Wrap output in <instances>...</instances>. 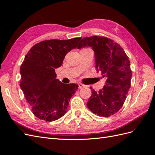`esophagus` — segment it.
I'll return each instance as SVG.
<instances>
[{"instance_id": "obj_1", "label": "esophagus", "mask_w": 155, "mask_h": 155, "mask_svg": "<svg viewBox=\"0 0 155 155\" xmlns=\"http://www.w3.org/2000/svg\"><path fill=\"white\" fill-rule=\"evenodd\" d=\"M78 85H79V88H80V89L84 88V87H85V85H84V84H81V83H80V84H78Z\"/></svg>"}]
</instances>
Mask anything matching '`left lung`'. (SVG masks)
I'll list each match as a JSON object with an SVG mask.
<instances>
[{"label": "left lung", "instance_id": "obj_1", "mask_svg": "<svg viewBox=\"0 0 155 155\" xmlns=\"http://www.w3.org/2000/svg\"><path fill=\"white\" fill-rule=\"evenodd\" d=\"M91 47L95 52L96 69L107 78L103 89H91L87 103L95 114L109 117L123 106L131 87L132 73L129 58L121 46L114 41L101 36L84 37L78 48Z\"/></svg>", "mask_w": 155, "mask_h": 155}]
</instances>
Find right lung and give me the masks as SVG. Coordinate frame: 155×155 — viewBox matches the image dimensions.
<instances>
[{
	"label": "right lung",
	"instance_id": "right-lung-1",
	"mask_svg": "<svg viewBox=\"0 0 155 155\" xmlns=\"http://www.w3.org/2000/svg\"><path fill=\"white\" fill-rule=\"evenodd\" d=\"M81 39L43 41L25 55L20 66V86L33 114L39 119L54 121L66 112L78 85L56 80L55 68L61 66L66 54L76 48Z\"/></svg>",
	"mask_w": 155,
	"mask_h": 155
}]
</instances>
